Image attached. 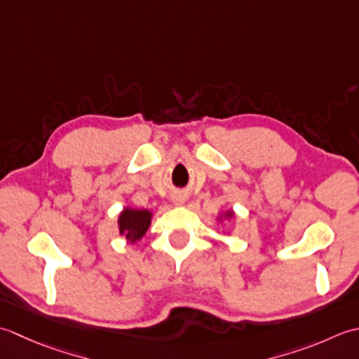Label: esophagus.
<instances>
[{
  "label": "esophagus",
  "instance_id": "esophagus-1",
  "mask_svg": "<svg viewBox=\"0 0 359 359\" xmlns=\"http://www.w3.org/2000/svg\"><path fill=\"white\" fill-rule=\"evenodd\" d=\"M186 195H182V194H173L172 195V201H173V204H177V206H181V204H184L186 203Z\"/></svg>",
  "mask_w": 359,
  "mask_h": 359
}]
</instances>
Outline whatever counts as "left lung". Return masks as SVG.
Segmentation results:
<instances>
[{
    "label": "left lung",
    "mask_w": 359,
    "mask_h": 359,
    "mask_svg": "<svg viewBox=\"0 0 359 359\" xmlns=\"http://www.w3.org/2000/svg\"><path fill=\"white\" fill-rule=\"evenodd\" d=\"M233 218H236V212H233L232 209H229V210L220 212V214H218V217H217V222L220 223V224H223V223H228V222L233 220Z\"/></svg>",
    "instance_id": "obj_1"
}]
</instances>
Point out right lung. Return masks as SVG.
<instances>
[{"label":"right lung","mask_w":359,"mask_h":359,"mask_svg":"<svg viewBox=\"0 0 359 359\" xmlns=\"http://www.w3.org/2000/svg\"><path fill=\"white\" fill-rule=\"evenodd\" d=\"M153 212L149 209H135L126 206L118 217L119 233L127 243L135 245L147 233L151 224Z\"/></svg>","instance_id":"right-lung-1"}]
</instances>
